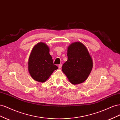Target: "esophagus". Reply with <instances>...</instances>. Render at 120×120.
<instances>
[{
	"label": "esophagus",
	"mask_w": 120,
	"mask_h": 120,
	"mask_svg": "<svg viewBox=\"0 0 120 120\" xmlns=\"http://www.w3.org/2000/svg\"><path fill=\"white\" fill-rule=\"evenodd\" d=\"M61 67H62V64H60L59 65V68H61Z\"/></svg>",
	"instance_id": "obj_1"
}]
</instances>
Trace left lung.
<instances>
[{"mask_svg":"<svg viewBox=\"0 0 120 120\" xmlns=\"http://www.w3.org/2000/svg\"><path fill=\"white\" fill-rule=\"evenodd\" d=\"M68 60L62 67V71L68 81L74 85L84 82L93 68L92 57L84 45L75 42L68 46Z\"/></svg>","mask_w":120,"mask_h":120,"instance_id":"obj_1","label":"left lung"}]
</instances>
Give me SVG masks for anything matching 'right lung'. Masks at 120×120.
I'll return each instance as SVG.
<instances>
[{
	"instance_id": "right-lung-1",
	"label": "right lung",
	"mask_w": 120,
	"mask_h": 120,
	"mask_svg": "<svg viewBox=\"0 0 120 120\" xmlns=\"http://www.w3.org/2000/svg\"><path fill=\"white\" fill-rule=\"evenodd\" d=\"M28 68L32 78L41 82H45L58 68L53 64L49 49L46 43L41 42L34 45L29 57Z\"/></svg>"
}]
</instances>
